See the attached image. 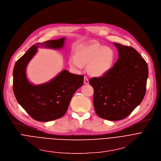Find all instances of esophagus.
<instances>
[{
	"mask_svg": "<svg viewBox=\"0 0 161 161\" xmlns=\"http://www.w3.org/2000/svg\"><path fill=\"white\" fill-rule=\"evenodd\" d=\"M84 83L86 84H89V80L87 78V77H84Z\"/></svg>",
	"mask_w": 161,
	"mask_h": 161,
	"instance_id": "34e87169",
	"label": "esophagus"
}]
</instances>
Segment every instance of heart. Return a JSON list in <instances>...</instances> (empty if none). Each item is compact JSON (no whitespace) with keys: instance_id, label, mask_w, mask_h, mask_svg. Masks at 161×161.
Listing matches in <instances>:
<instances>
[{"instance_id":"heart-1","label":"heart","mask_w":161,"mask_h":161,"mask_svg":"<svg viewBox=\"0 0 161 161\" xmlns=\"http://www.w3.org/2000/svg\"><path fill=\"white\" fill-rule=\"evenodd\" d=\"M115 59L114 50L99 43L95 42L76 49L74 58L69 60L71 68L80 70L87 65L88 74L102 77L112 68Z\"/></svg>"}]
</instances>
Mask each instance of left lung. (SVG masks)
I'll list each match as a JSON object with an SVG mask.
<instances>
[{
	"label": "left lung",
	"mask_w": 161,
	"mask_h": 161,
	"mask_svg": "<svg viewBox=\"0 0 161 161\" xmlns=\"http://www.w3.org/2000/svg\"><path fill=\"white\" fill-rule=\"evenodd\" d=\"M118 59L103 76L93 77V105L97 115L105 119L118 121L127 117L143 100L148 68L136 49L113 43Z\"/></svg>",
	"instance_id": "1"
}]
</instances>
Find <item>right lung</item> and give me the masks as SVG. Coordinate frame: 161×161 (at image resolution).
<instances>
[{
    "label": "right lung",
    "instance_id": "add662e5",
    "mask_svg": "<svg viewBox=\"0 0 161 161\" xmlns=\"http://www.w3.org/2000/svg\"><path fill=\"white\" fill-rule=\"evenodd\" d=\"M65 38L48 40L32 46L19 60L13 69V92L16 100L35 120L50 121L64 115L74 93L84 82V75L64 69L47 82L35 85L28 80L27 66L38 48L62 49Z\"/></svg>",
    "mask_w": 161,
    "mask_h": 161
}]
</instances>
